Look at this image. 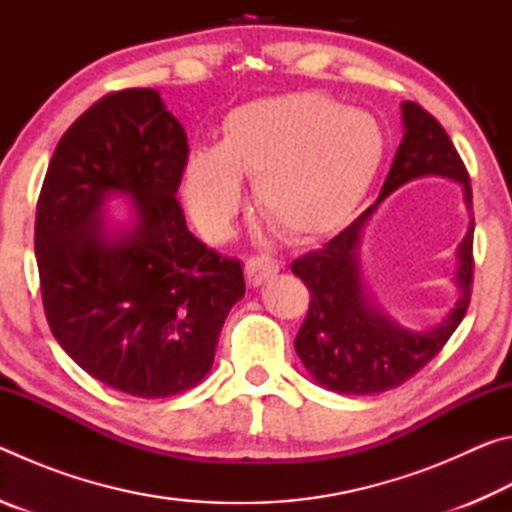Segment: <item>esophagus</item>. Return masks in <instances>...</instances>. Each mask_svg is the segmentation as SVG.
<instances>
[{
  "instance_id": "esophagus-1",
  "label": "esophagus",
  "mask_w": 512,
  "mask_h": 512,
  "mask_svg": "<svg viewBox=\"0 0 512 512\" xmlns=\"http://www.w3.org/2000/svg\"><path fill=\"white\" fill-rule=\"evenodd\" d=\"M280 271V264L268 255H253L246 259V280L250 287H259Z\"/></svg>"
}]
</instances>
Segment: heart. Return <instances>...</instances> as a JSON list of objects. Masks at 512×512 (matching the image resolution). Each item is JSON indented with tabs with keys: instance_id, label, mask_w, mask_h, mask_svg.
<instances>
[{
	"instance_id": "1",
	"label": "heart",
	"mask_w": 512,
	"mask_h": 512,
	"mask_svg": "<svg viewBox=\"0 0 512 512\" xmlns=\"http://www.w3.org/2000/svg\"><path fill=\"white\" fill-rule=\"evenodd\" d=\"M384 151L377 119L327 94L257 99L225 117L219 144L187 153L183 196L198 228L219 237L244 203L241 176L253 178L257 212L275 232L318 237L361 203Z\"/></svg>"
}]
</instances>
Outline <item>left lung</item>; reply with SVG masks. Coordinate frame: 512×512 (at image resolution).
<instances>
[{"label": "left lung", "instance_id": "left-lung-1", "mask_svg": "<svg viewBox=\"0 0 512 512\" xmlns=\"http://www.w3.org/2000/svg\"><path fill=\"white\" fill-rule=\"evenodd\" d=\"M402 124L404 137L377 203L327 244L291 264L311 293L296 352L320 386L341 395H377L402 386L443 350L470 305L474 219L456 250L454 282L461 293L438 325L422 332L402 327L363 287L361 235L381 201L395 189L415 178L443 176L463 187L465 205L472 212L470 176L445 128L413 101L402 103Z\"/></svg>", "mask_w": 512, "mask_h": 512}]
</instances>
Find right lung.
Listing matches in <instances>:
<instances>
[{
    "label": "right lung",
    "mask_w": 512,
    "mask_h": 512,
    "mask_svg": "<svg viewBox=\"0 0 512 512\" xmlns=\"http://www.w3.org/2000/svg\"><path fill=\"white\" fill-rule=\"evenodd\" d=\"M187 153L185 128L158 90L112 92L60 137L38 198L51 332L88 375L149 400L201 384L246 293L239 259L187 230L176 198ZM115 195L134 203L126 224L105 219Z\"/></svg>",
    "instance_id": "right-lung-1"
}]
</instances>
